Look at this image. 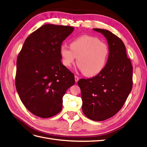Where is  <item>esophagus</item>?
Returning <instances> with one entry per match:
<instances>
[{"label":"esophagus","instance_id":"34e87169","mask_svg":"<svg viewBox=\"0 0 147 147\" xmlns=\"http://www.w3.org/2000/svg\"><path fill=\"white\" fill-rule=\"evenodd\" d=\"M78 80H79V77L78 76H77V75H75V82H77L78 81Z\"/></svg>","mask_w":147,"mask_h":147}]
</instances>
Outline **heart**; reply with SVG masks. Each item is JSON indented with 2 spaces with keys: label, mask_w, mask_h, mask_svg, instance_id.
I'll return each mask as SVG.
<instances>
[{
  "label": "heart",
  "mask_w": 147,
  "mask_h": 147,
  "mask_svg": "<svg viewBox=\"0 0 147 147\" xmlns=\"http://www.w3.org/2000/svg\"><path fill=\"white\" fill-rule=\"evenodd\" d=\"M62 63L70 67L77 58V64L83 74L94 77L104 69L108 62L110 51L108 45L98 38L83 35L72 41L70 47H60Z\"/></svg>",
  "instance_id": "b5f03b06"
}]
</instances>
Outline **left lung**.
Wrapping results in <instances>:
<instances>
[{
	"mask_svg": "<svg viewBox=\"0 0 147 147\" xmlns=\"http://www.w3.org/2000/svg\"><path fill=\"white\" fill-rule=\"evenodd\" d=\"M107 40L110 55L104 69L96 76L79 80L82 110L88 118L104 121L117 113L132 88V66L123 41L110 31L93 29Z\"/></svg>",
	"mask_w": 147,
	"mask_h": 147,
	"instance_id": "8db88e82",
	"label": "left lung"
}]
</instances>
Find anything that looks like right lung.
Returning a JSON list of instances; mask_svg holds the SVG:
<instances>
[{
  "mask_svg": "<svg viewBox=\"0 0 147 147\" xmlns=\"http://www.w3.org/2000/svg\"><path fill=\"white\" fill-rule=\"evenodd\" d=\"M74 28L45 24L26 39L16 61V88L27 109L40 118L59 113L63 97L74 85L73 73L61 63L60 47Z\"/></svg>",
  "mask_w": 147,
  "mask_h": 147,
  "instance_id": "right-lung-1",
  "label": "right lung"
}]
</instances>
